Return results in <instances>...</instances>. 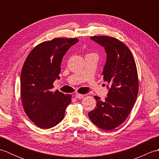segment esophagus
<instances>
[{
	"instance_id": "obj_1",
	"label": "esophagus",
	"mask_w": 159,
	"mask_h": 159,
	"mask_svg": "<svg viewBox=\"0 0 159 159\" xmlns=\"http://www.w3.org/2000/svg\"><path fill=\"white\" fill-rule=\"evenodd\" d=\"M83 97H84L83 94H80V93H76L75 94L76 98H83Z\"/></svg>"
}]
</instances>
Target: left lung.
Returning <instances> with one entry per match:
<instances>
[{
  "label": "left lung",
  "instance_id": "obj_1",
  "mask_svg": "<svg viewBox=\"0 0 159 159\" xmlns=\"http://www.w3.org/2000/svg\"><path fill=\"white\" fill-rule=\"evenodd\" d=\"M90 39L105 50L102 74L109 92L104 101L94 96L96 107L88 116L98 127L110 130L124 122L135 102L139 90L136 63L129 48L120 40L108 36Z\"/></svg>",
  "mask_w": 159,
  "mask_h": 159
}]
</instances>
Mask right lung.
<instances>
[{
	"instance_id": "1",
	"label": "right lung",
	"mask_w": 159,
	"mask_h": 159,
	"mask_svg": "<svg viewBox=\"0 0 159 159\" xmlns=\"http://www.w3.org/2000/svg\"><path fill=\"white\" fill-rule=\"evenodd\" d=\"M79 39L56 38L39 43L29 53L20 76L22 102L26 114L36 126L48 129L62 121L71 95L53 92L59 79L63 57Z\"/></svg>"
}]
</instances>
